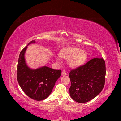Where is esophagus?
<instances>
[{
  "label": "esophagus",
  "instance_id": "esophagus-1",
  "mask_svg": "<svg viewBox=\"0 0 121 121\" xmlns=\"http://www.w3.org/2000/svg\"><path fill=\"white\" fill-rule=\"evenodd\" d=\"M66 72L65 71V70H63L62 72V74L63 75H66Z\"/></svg>",
  "mask_w": 121,
  "mask_h": 121
}]
</instances>
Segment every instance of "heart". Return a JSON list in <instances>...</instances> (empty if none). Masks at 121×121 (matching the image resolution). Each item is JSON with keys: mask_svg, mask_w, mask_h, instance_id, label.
Returning a JSON list of instances; mask_svg holds the SVG:
<instances>
[{"mask_svg": "<svg viewBox=\"0 0 121 121\" xmlns=\"http://www.w3.org/2000/svg\"><path fill=\"white\" fill-rule=\"evenodd\" d=\"M61 56L62 58L70 59L69 63L72 67H78L85 62L87 58V53L85 51L74 47H66L61 50ZM59 60V58H56Z\"/></svg>", "mask_w": 121, "mask_h": 121, "instance_id": "1", "label": "heart"}]
</instances>
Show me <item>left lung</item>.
Masks as SVG:
<instances>
[{"instance_id":"1","label":"left lung","mask_w":121,"mask_h":121,"mask_svg":"<svg viewBox=\"0 0 121 121\" xmlns=\"http://www.w3.org/2000/svg\"><path fill=\"white\" fill-rule=\"evenodd\" d=\"M106 63L102 58H95L69 73L70 96L75 101L85 103L94 99L104 88Z\"/></svg>"}]
</instances>
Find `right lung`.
<instances>
[{
    "label": "right lung",
    "instance_id": "obj_1",
    "mask_svg": "<svg viewBox=\"0 0 121 121\" xmlns=\"http://www.w3.org/2000/svg\"><path fill=\"white\" fill-rule=\"evenodd\" d=\"M33 40L30 43H35ZM24 47L20 53L17 68V79L25 94L37 101L44 100L49 96L57 79L61 74V70H55L47 66L32 70L26 65Z\"/></svg>",
    "mask_w": 121,
    "mask_h": 121
}]
</instances>
